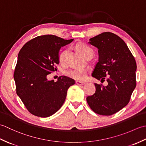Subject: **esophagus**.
<instances>
[{
    "instance_id": "obj_1",
    "label": "esophagus",
    "mask_w": 146,
    "mask_h": 146,
    "mask_svg": "<svg viewBox=\"0 0 146 146\" xmlns=\"http://www.w3.org/2000/svg\"><path fill=\"white\" fill-rule=\"evenodd\" d=\"M76 84L77 85H84L85 83L84 82H80V81H76Z\"/></svg>"
}]
</instances>
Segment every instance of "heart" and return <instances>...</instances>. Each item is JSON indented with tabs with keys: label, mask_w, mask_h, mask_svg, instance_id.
<instances>
[{
	"label": "heart",
	"mask_w": 146,
	"mask_h": 146,
	"mask_svg": "<svg viewBox=\"0 0 146 146\" xmlns=\"http://www.w3.org/2000/svg\"><path fill=\"white\" fill-rule=\"evenodd\" d=\"M75 48L77 51L80 52L85 58L91 57L93 54H94L93 49L88 45L86 44L84 42H79L76 43L75 45ZM68 52V49H64L60 52L58 56V59L61 63H65ZM66 74L69 76L71 77V78L82 81V80H83L86 77L87 70L83 68H75L68 71Z\"/></svg>",
	"instance_id": "b5f03b06"
}]
</instances>
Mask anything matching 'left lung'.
<instances>
[{"mask_svg": "<svg viewBox=\"0 0 146 146\" xmlns=\"http://www.w3.org/2000/svg\"><path fill=\"white\" fill-rule=\"evenodd\" d=\"M89 42L98 48L99 56L92 75L108 84L95 83V93L86 101L96 113L111 115L130 101L136 86V62L123 40L112 33H102Z\"/></svg>", "mask_w": 146, "mask_h": 146, "instance_id": "1", "label": "left lung"}]
</instances>
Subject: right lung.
<instances>
[{"label": "right lung", "instance_id": "obj_1", "mask_svg": "<svg viewBox=\"0 0 146 146\" xmlns=\"http://www.w3.org/2000/svg\"><path fill=\"white\" fill-rule=\"evenodd\" d=\"M73 41L54 35L39 36L27 42L19 52L14 72L15 90L34 115L48 117L56 112L64 104L68 89L75 83L65 76L56 82L46 77L57 70L60 48Z\"/></svg>", "mask_w": 146, "mask_h": 146}]
</instances>
